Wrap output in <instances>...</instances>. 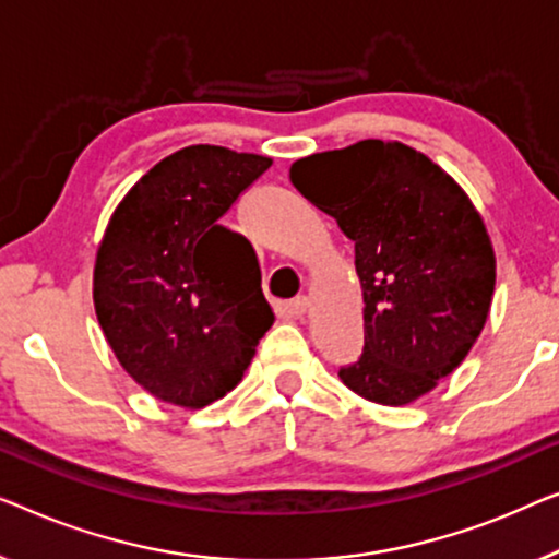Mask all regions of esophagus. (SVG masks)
<instances>
[{
  "mask_svg": "<svg viewBox=\"0 0 559 559\" xmlns=\"http://www.w3.org/2000/svg\"><path fill=\"white\" fill-rule=\"evenodd\" d=\"M290 309H294V313H298V317H301V313L309 311V298L296 296L294 301H290Z\"/></svg>",
  "mask_w": 559,
  "mask_h": 559,
  "instance_id": "1",
  "label": "esophagus"
}]
</instances>
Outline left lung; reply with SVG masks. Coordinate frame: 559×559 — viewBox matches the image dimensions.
Segmentation results:
<instances>
[{"label": "left lung", "mask_w": 559, "mask_h": 559, "mask_svg": "<svg viewBox=\"0 0 559 559\" xmlns=\"http://www.w3.org/2000/svg\"><path fill=\"white\" fill-rule=\"evenodd\" d=\"M290 182L355 242L365 347L342 382L380 405H407L461 365L491 309L497 261L466 192L400 141L311 154Z\"/></svg>", "instance_id": "1"}]
</instances>
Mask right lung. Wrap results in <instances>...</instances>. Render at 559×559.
Wrapping results in <instances>:
<instances>
[{"label":"right lung","mask_w":559,"mask_h":559,"mask_svg":"<svg viewBox=\"0 0 559 559\" xmlns=\"http://www.w3.org/2000/svg\"><path fill=\"white\" fill-rule=\"evenodd\" d=\"M269 156L198 144L133 185L98 248L93 301L114 355L164 403L204 407L240 382L273 324L261 265L219 225Z\"/></svg>","instance_id":"obj_1"}]
</instances>
